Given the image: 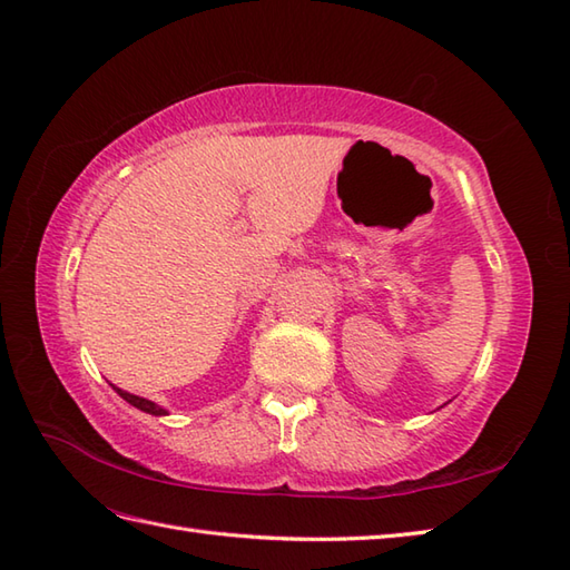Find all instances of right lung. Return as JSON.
I'll list each match as a JSON object with an SVG mask.
<instances>
[{"instance_id":"right-lung-1","label":"right lung","mask_w":570,"mask_h":570,"mask_svg":"<svg viewBox=\"0 0 570 570\" xmlns=\"http://www.w3.org/2000/svg\"><path fill=\"white\" fill-rule=\"evenodd\" d=\"M111 387L117 390L119 397H124L126 402L134 404L136 410H141V412H146V414H154V416H166V414H168V410H163L160 404H156V402H150V400H146V397H138V395H131V392H126V390H121V387H117V385H111Z\"/></svg>"}]
</instances>
